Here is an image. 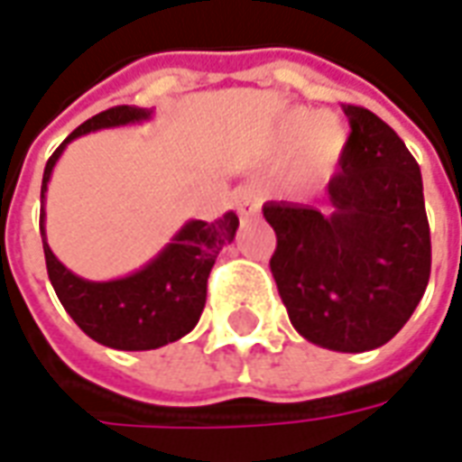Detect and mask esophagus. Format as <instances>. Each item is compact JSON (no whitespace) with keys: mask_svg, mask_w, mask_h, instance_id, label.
<instances>
[{"mask_svg":"<svg viewBox=\"0 0 462 462\" xmlns=\"http://www.w3.org/2000/svg\"><path fill=\"white\" fill-rule=\"evenodd\" d=\"M232 200H235V208L240 210V215L257 212V195H254V188H250V185H240L237 190L232 192Z\"/></svg>","mask_w":462,"mask_h":462,"instance_id":"1","label":"esophagus"}]
</instances>
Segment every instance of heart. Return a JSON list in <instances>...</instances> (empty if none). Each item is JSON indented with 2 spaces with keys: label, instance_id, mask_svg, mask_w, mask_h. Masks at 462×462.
Here are the masks:
<instances>
[{
  "label": "heart",
  "instance_id": "b5f03b06",
  "mask_svg": "<svg viewBox=\"0 0 462 462\" xmlns=\"http://www.w3.org/2000/svg\"><path fill=\"white\" fill-rule=\"evenodd\" d=\"M348 128L339 116L291 108L274 128V148L284 152L282 175L291 185H314L334 175L346 151Z\"/></svg>",
  "mask_w": 462,
  "mask_h": 462
}]
</instances>
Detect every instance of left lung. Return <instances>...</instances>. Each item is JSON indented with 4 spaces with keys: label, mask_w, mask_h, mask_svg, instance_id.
Segmentation results:
<instances>
[{
    "label": "left lung",
    "mask_w": 462,
    "mask_h": 462,
    "mask_svg": "<svg viewBox=\"0 0 462 462\" xmlns=\"http://www.w3.org/2000/svg\"><path fill=\"white\" fill-rule=\"evenodd\" d=\"M331 210L267 202L277 232L270 267L294 329L341 354L383 346L416 311L430 277L423 178L396 131L358 106Z\"/></svg>",
    "instance_id": "obj_1"
}]
</instances>
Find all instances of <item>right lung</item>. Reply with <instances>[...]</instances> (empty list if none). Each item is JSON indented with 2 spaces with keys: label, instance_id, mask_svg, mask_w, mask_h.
Returning <instances> with one entry per match:
<instances>
[{
  "label": "right lung",
  "instance_id": "add662e5",
  "mask_svg": "<svg viewBox=\"0 0 462 462\" xmlns=\"http://www.w3.org/2000/svg\"><path fill=\"white\" fill-rule=\"evenodd\" d=\"M152 118L151 108L118 106L81 123L49 158L42 180V242L49 280L69 317L86 337L118 351H151L182 339L195 329L208 300V277L222 247L235 240L240 220L235 212L220 220H188L141 270L116 280H84L56 254L46 242V190L66 145L86 133L135 125Z\"/></svg>",
  "mask_w": 462,
  "mask_h": 462
}]
</instances>
